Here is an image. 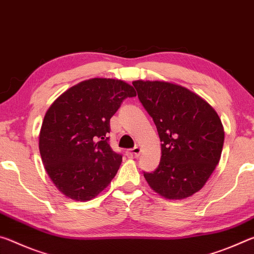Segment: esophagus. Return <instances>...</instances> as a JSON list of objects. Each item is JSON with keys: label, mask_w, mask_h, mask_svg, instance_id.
Masks as SVG:
<instances>
[{"label": "esophagus", "mask_w": 254, "mask_h": 254, "mask_svg": "<svg viewBox=\"0 0 254 254\" xmlns=\"http://www.w3.org/2000/svg\"><path fill=\"white\" fill-rule=\"evenodd\" d=\"M140 154V147L135 146L134 148H130L127 151V155L129 157H138Z\"/></svg>", "instance_id": "esophagus-1"}]
</instances>
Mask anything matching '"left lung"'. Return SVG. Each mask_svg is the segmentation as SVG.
Wrapping results in <instances>:
<instances>
[{"label": "left lung", "instance_id": "left-lung-1", "mask_svg": "<svg viewBox=\"0 0 254 254\" xmlns=\"http://www.w3.org/2000/svg\"><path fill=\"white\" fill-rule=\"evenodd\" d=\"M132 85L162 142L159 166L144 172L147 184L166 199L192 196L205 186L221 159L224 129L217 112L181 85L142 80Z\"/></svg>", "mask_w": 254, "mask_h": 254}]
</instances>
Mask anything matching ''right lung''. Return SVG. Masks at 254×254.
<instances>
[{
	"label": "right lung",
	"instance_id": "right-lung-1",
	"mask_svg": "<svg viewBox=\"0 0 254 254\" xmlns=\"http://www.w3.org/2000/svg\"><path fill=\"white\" fill-rule=\"evenodd\" d=\"M131 85L114 78H91L60 95L45 115L39 134L41 160L66 197L88 201L108 187L123 156L109 144L110 118Z\"/></svg>",
	"mask_w": 254,
	"mask_h": 254
}]
</instances>
